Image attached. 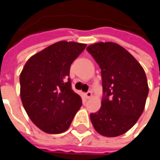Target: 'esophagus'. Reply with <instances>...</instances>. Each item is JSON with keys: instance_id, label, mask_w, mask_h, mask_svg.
<instances>
[{"instance_id": "1", "label": "esophagus", "mask_w": 160, "mask_h": 160, "mask_svg": "<svg viewBox=\"0 0 160 160\" xmlns=\"http://www.w3.org/2000/svg\"><path fill=\"white\" fill-rule=\"evenodd\" d=\"M85 96H86V98H87V99H90L92 96V93L91 91H88L85 93Z\"/></svg>"}]
</instances>
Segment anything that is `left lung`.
<instances>
[{
  "label": "left lung",
  "instance_id": "8db88e82",
  "mask_svg": "<svg viewBox=\"0 0 160 160\" xmlns=\"http://www.w3.org/2000/svg\"><path fill=\"white\" fill-rule=\"evenodd\" d=\"M101 69V107L90 114L97 132L106 137L124 134L138 121L145 109L149 88L146 72L138 61L114 42L88 46Z\"/></svg>",
  "mask_w": 160,
  "mask_h": 160
}]
</instances>
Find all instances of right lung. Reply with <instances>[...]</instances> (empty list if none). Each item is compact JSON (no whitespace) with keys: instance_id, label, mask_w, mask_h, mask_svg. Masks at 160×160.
Wrapping results in <instances>:
<instances>
[{"instance_id":"right-lung-1","label":"right lung","mask_w":160,"mask_h":160,"mask_svg":"<svg viewBox=\"0 0 160 160\" xmlns=\"http://www.w3.org/2000/svg\"><path fill=\"white\" fill-rule=\"evenodd\" d=\"M87 45L61 41L33 54L20 74L21 99L32 122L50 134L64 132L82 105L71 88L72 61Z\"/></svg>"}]
</instances>
